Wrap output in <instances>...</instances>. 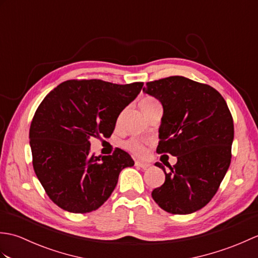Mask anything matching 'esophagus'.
Masks as SVG:
<instances>
[{"instance_id":"esophagus-1","label":"esophagus","mask_w":258,"mask_h":258,"mask_svg":"<svg viewBox=\"0 0 258 258\" xmlns=\"http://www.w3.org/2000/svg\"><path fill=\"white\" fill-rule=\"evenodd\" d=\"M135 166L141 167V168H143V169H147V168H150V167L152 166V164H151V163H147V162L136 161V162H135Z\"/></svg>"}]
</instances>
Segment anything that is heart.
<instances>
[{
    "instance_id": "heart-1",
    "label": "heart",
    "mask_w": 258,
    "mask_h": 258,
    "mask_svg": "<svg viewBox=\"0 0 258 258\" xmlns=\"http://www.w3.org/2000/svg\"><path fill=\"white\" fill-rule=\"evenodd\" d=\"M157 101L154 100V98L152 97H145L143 100L141 101V107H145V106H149L153 103H156ZM123 147L125 150H127L130 152L134 153L136 155H143L145 153V146L144 144L142 143V142L138 139H130L127 141H125L123 143Z\"/></svg>"
}]
</instances>
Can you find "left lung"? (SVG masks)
<instances>
[{
	"instance_id": "left-lung-1",
	"label": "left lung",
	"mask_w": 258,
	"mask_h": 258,
	"mask_svg": "<svg viewBox=\"0 0 258 258\" xmlns=\"http://www.w3.org/2000/svg\"><path fill=\"white\" fill-rule=\"evenodd\" d=\"M143 92L163 106L156 152L177 157L168 173L155 163L165 182L152 197L167 213H194L213 199L231 164L232 114L215 89L184 76L149 82Z\"/></svg>"
}]
</instances>
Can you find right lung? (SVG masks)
Here are the masks:
<instances>
[{"instance_id":"add662e5","label":"right lung","mask_w":258,"mask_h":258,"mask_svg":"<svg viewBox=\"0 0 258 258\" xmlns=\"http://www.w3.org/2000/svg\"><path fill=\"white\" fill-rule=\"evenodd\" d=\"M143 83L113 84L101 80L67 81L37 107L30 127L33 167L48 197L71 213L97 210L111 196L118 175L134 165L128 153L91 154V140L109 138L120 112Z\"/></svg>"}]
</instances>
